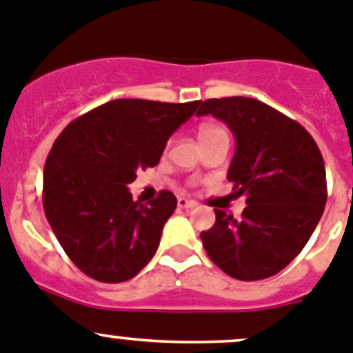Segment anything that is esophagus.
Wrapping results in <instances>:
<instances>
[{"label":"esophagus","instance_id":"esophagus-1","mask_svg":"<svg viewBox=\"0 0 353 353\" xmlns=\"http://www.w3.org/2000/svg\"><path fill=\"white\" fill-rule=\"evenodd\" d=\"M177 205H179L181 209H192V208H195L196 202H195V200H190V199H184V196H179V199H177Z\"/></svg>","mask_w":353,"mask_h":353}]
</instances>
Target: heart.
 Instances as JSON below:
<instances>
[{
    "instance_id": "b5f03b06",
    "label": "heart",
    "mask_w": 353,
    "mask_h": 353,
    "mask_svg": "<svg viewBox=\"0 0 353 353\" xmlns=\"http://www.w3.org/2000/svg\"><path fill=\"white\" fill-rule=\"evenodd\" d=\"M220 132H225V130L220 128V126L211 125V123H204V125L199 126V141L200 139H205L209 137V135H214V133H220Z\"/></svg>"
}]
</instances>
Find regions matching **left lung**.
<instances>
[{
    "label": "left lung",
    "instance_id": "left-lung-1",
    "mask_svg": "<svg viewBox=\"0 0 353 353\" xmlns=\"http://www.w3.org/2000/svg\"><path fill=\"white\" fill-rule=\"evenodd\" d=\"M212 114L236 137L227 179L246 196L241 218L214 209L200 234L209 259L223 272L256 281L285 269L306 246L327 200L319 145L297 121L246 97L200 101L196 116Z\"/></svg>",
    "mask_w": 353,
    "mask_h": 353
}]
</instances>
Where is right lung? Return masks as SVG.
I'll return each instance as SVG.
<instances>
[{"mask_svg":"<svg viewBox=\"0 0 353 353\" xmlns=\"http://www.w3.org/2000/svg\"><path fill=\"white\" fill-rule=\"evenodd\" d=\"M199 105L112 100L74 119L54 141L43 167V211L84 274L121 283L153 259L176 195L161 190L142 204L126 184L158 165L170 135Z\"/></svg>","mask_w":353,"mask_h":353,"instance_id":"1","label":"right lung"}]
</instances>
